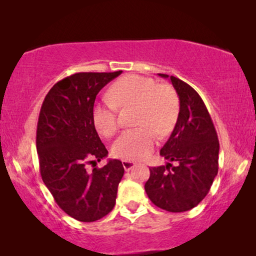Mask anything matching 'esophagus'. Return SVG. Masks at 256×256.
I'll use <instances>...</instances> for the list:
<instances>
[{
	"label": "esophagus",
	"instance_id": "1",
	"mask_svg": "<svg viewBox=\"0 0 256 256\" xmlns=\"http://www.w3.org/2000/svg\"><path fill=\"white\" fill-rule=\"evenodd\" d=\"M122 164H123L124 170L126 172H130L134 166H136V164L131 162V160H122Z\"/></svg>",
	"mask_w": 256,
	"mask_h": 256
}]
</instances>
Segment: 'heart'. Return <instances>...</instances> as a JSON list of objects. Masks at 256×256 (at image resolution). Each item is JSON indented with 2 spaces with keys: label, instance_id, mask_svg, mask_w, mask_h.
Listing matches in <instances>:
<instances>
[{
  "label": "heart",
  "instance_id": "obj_1",
  "mask_svg": "<svg viewBox=\"0 0 256 256\" xmlns=\"http://www.w3.org/2000/svg\"><path fill=\"white\" fill-rule=\"evenodd\" d=\"M110 96L102 97L94 104L92 120L97 131L104 136H112L118 128V106L138 105L136 128L124 131L112 148L115 157L124 160H140L146 157L160 136L174 128L180 114V100L172 86L159 84L148 76L130 74L120 78L112 86Z\"/></svg>",
  "mask_w": 256,
  "mask_h": 256
}]
</instances>
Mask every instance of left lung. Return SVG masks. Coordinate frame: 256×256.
<instances>
[{
  "label": "left lung",
  "instance_id": "obj_1",
  "mask_svg": "<svg viewBox=\"0 0 256 256\" xmlns=\"http://www.w3.org/2000/svg\"><path fill=\"white\" fill-rule=\"evenodd\" d=\"M170 78L180 98V114L160 154L176 166L151 167L146 192L154 206L170 212L193 209L209 193L218 174L219 141L202 98L178 78Z\"/></svg>",
  "mask_w": 256,
  "mask_h": 256
}]
</instances>
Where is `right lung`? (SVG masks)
Here are the masks:
<instances>
[{"mask_svg":"<svg viewBox=\"0 0 256 256\" xmlns=\"http://www.w3.org/2000/svg\"><path fill=\"white\" fill-rule=\"evenodd\" d=\"M120 73L72 74L53 86L40 108L36 146L42 182L60 209L79 222H92L110 214L124 175L118 159L92 172L86 168L108 154L92 110L98 92Z\"/></svg>","mask_w":256,"mask_h":256,"instance_id":"right-lung-1","label":"right lung"}]
</instances>
